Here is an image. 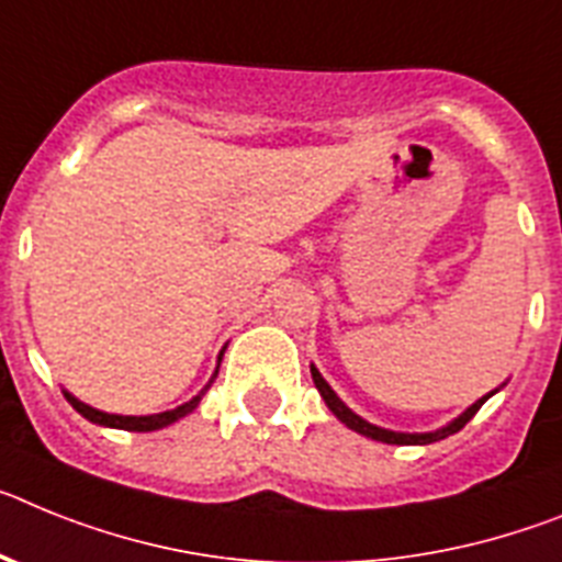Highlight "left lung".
<instances>
[{
	"mask_svg": "<svg viewBox=\"0 0 562 562\" xmlns=\"http://www.w3.org/2000/svg\"><path fill=\"white\" fill-rule=\"evenodd\" d=\"M311 375H314V384H316V390H319V396L325 398V404H328L330 413H334V416L339 418V422L345 424V427H350V429H353V432H359V436H368V438H373V441H382V443H432V441H441V438H447V436H452V432H458V429H461L463 424L470 422V418L475 416L477 409H481V404H484L486 398H490L492 393H495V390H492L490 396L477 398V402L472 404V407L463 409V413L456 418V422H450V424H447V427L436 429V432H393V429L375 427V424L364 422L362 416H356L353 409H350L348 404L341 402V398L336 396L334 390H330V384L325 382V379H322V373L314 368V364H311Z\"/></svg>",
	"mask_w": 562,
	"mask_h": 562,
	"instance_id": "8db88e82",
	"label": "left lung"
}]
</instances>
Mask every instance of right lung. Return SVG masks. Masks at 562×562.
Segmentation results:
<instances>
[{"mask_svg":"<svg viewBox=\"0 0 562 562\" xmlns=\"http://www.w3.org/2000/svg\"><path fill=\"white\" fill-rule=\"evenodd\" d=\"M217 368H221V364H217ZM214 375H217V373H214ZM214 375H212V382H214ZM212 382H209L206 387L200 390V393L192 398V402L180 404V407H175V409H166V413H155V416H112V413H101V409L90 407V404L78 402V398L70 396V393H65V396H67V402H70L72 407H76V413H81V416H85L87 422L101 424V427L130 429V432H153V429L169 427V424H175V422H178V418L189 416V413H192V409L200 404L203 393H206V390L212 387Z\"/></svg>","mask_w":562,"mask_h":562,"instance_id":"right-lung-1","label":"right lung"}]
</instances>
